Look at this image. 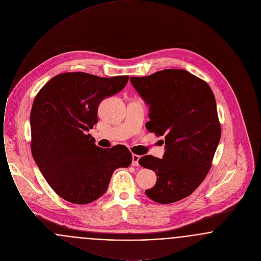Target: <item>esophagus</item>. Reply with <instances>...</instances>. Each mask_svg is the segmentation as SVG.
<instances>
[{"instance_id":"esophagus-1","label":"esophagus","mask_w":261,"mask_h":261,"mask_svg":"<svg viewBox=\"0 0 261 261\" xmlns=\"http://www.w3.org/2000/svg\"><path fill=\"white\" fill-rule=\"evenodd\" d=\"M140 155L138 154H133L132 155V165L133 166H138L139 165V160H140Z\"/></svg>"}]
</instances>
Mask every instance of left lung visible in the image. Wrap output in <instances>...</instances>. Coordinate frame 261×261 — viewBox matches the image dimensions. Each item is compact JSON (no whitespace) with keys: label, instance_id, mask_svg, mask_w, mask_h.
<instances>
[{"label":"left lung","instance_id":"1","mask_svg":"<svg viewBox=\"0 0 261 261\" xmlns=\"http://www.w3.org/2000/svg\"><path fill=\"white\" fill-rule=\"evenodd\" d=\"M130 81L149 107L146 128L165 140L162 159L148 154L139 160L156 174L155 185L146 195L163 204L184 199L208 173L220 141L214 94L205 81L183 69H164Z\"/></svg>","mask_w":261,"mask_h":261}]
</instances>
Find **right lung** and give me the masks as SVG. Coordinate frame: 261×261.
<instances>
[{
    "label": "right lung",
    "mask_w": 261,
    "mask_h": 261,
    "mask_svg": "<svg viewBox=\"0 0 261 261\" xmlns=\"http://www.w3.org/2000/svg\"><path fill=\"white\" fill-rule=\"evenodd\" d=\"M129 76L85 72L56 75L39 91L30 113L31 152L50 188L63 199L86 204L101 197L112 173L128 167L125 146L106 149L87 134L98 123L100 101L120 92Z\"/></svg>",
    "instance_id": "add662e5"
}]
</instances>
